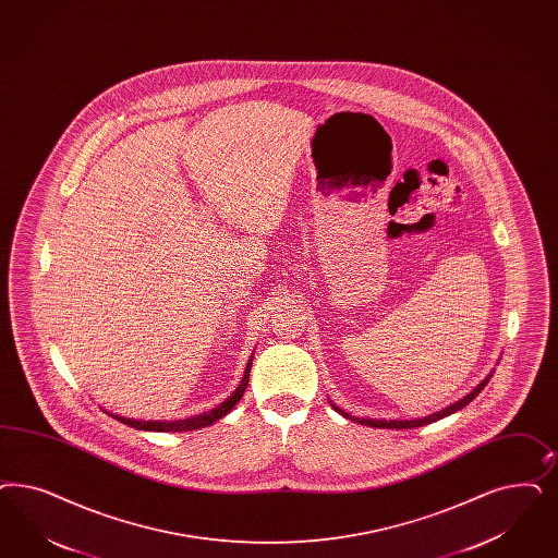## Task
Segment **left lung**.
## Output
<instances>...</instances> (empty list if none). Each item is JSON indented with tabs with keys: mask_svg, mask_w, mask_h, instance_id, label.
<instances>
[{
	"mask_svg": "<svg viewBox=\"0 0 558 558\" xmlns=\"http://www.w3.org/2000/svg\"><path fill=\"white\" fill-rule=\"evenodd\" d=\"M490 377H493V373L486 377V379H482L481 384L476 385L468 396H463L461 400H458L456 404H449L447 408H442L441 412H435V414H428V416H423V418H414V421H379V418H356V416H350L348 412H344L342 408H338V405L333 404V402H329L331 408L338 412V414H342L344 418H350V421H354V423L366 424V426H375V428H416V426H424V424L437 423V421H441L445 416H449V414H453V412H458L461 410L463 405L470 404L478 393H481L482 389L486 387V384L490 381Z\"/></svg>",
	"mask_w": 558,
	"mask_h": 558,
	"instance_id": "1",
	"label": "left lung"
}]
</instances>
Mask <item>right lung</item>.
Masks as SVG:
<instances>
[{"label":"right lung","mask_w":558,"mask_h":558,"mask_svg":"<svg viewBox=\"0 0 558 558\" xmlns=\"http://www.w3.org/2000/svg\"><path fill=\"white\" fill-rule=\"evenodd\" d=\"M251 365H253V354H251L250 363H247V368H245V375H243L239 387L232 391L231 398H227L222 404L211 408L208 412L195 414V416H190V418H179V421H137V418L119 416V414L107 412V410H105V412H107L109 416L117 418L119 423L128 424V426L137 428V430H154V433H187V430H197V428L210 426V424L216 423V421H220L222 416H227L232 408H234V404L243 398V393H245V389H247V384H250Z\"/></svg>","instance_id":"1"}]
</instances>
